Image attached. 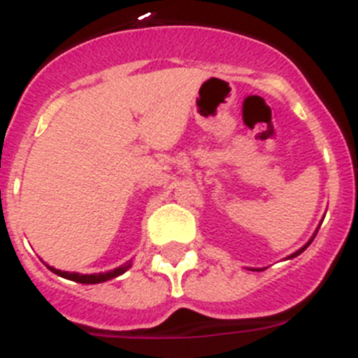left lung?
<instances>
[{
  "label": "left lung",
  "instance_id": "1",
  "mask_svg": "<svg viewBox=\"0 0 358 358\" xmlns=\"http://www.w3.org/2000/svg\"><path fill=\"white\" fill-rule=\"evenodd\" d=\"M310 242H312V240H310ZM310 242H308V243H306L305 248H301V249H299V251H297V252H294V255H292V258H294V256H297V255H301V252H303V251H305V249H306V248H308V245H310Z\"/></svg>",
  "mask_w": 358,
  "mask_h": 358
}]
</instances>
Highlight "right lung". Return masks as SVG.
I'll use <instances>...</instances> for the list:
<instances>
[{
  "label": "right lung",
  "mask_w": 358,
  "mask_h": 358,
  "mask_svg": "<svg viewBox=\"0 0 358 358\" xmlns=\"http://www.w3.org/2000/svg\"><path fill=\"white\" fill-rule=\"evenodd\" d=\"M131 267V264H125L122 265V267L115 268V271H109V273H100V274H78V273H64V271H59V268H52V273L59 274V276L62 278H68V280H73L77 281V283H87V285H93V283H102V281H107L110 280V278H116L120 276V274H123L127 268Z\"/></svg>",
  "instance_id": "1"
}]
</instances>
